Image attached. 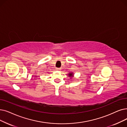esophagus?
I'll use <instances>...</instances> for the list:
<instances>
[{"label": "esophagus", "instance_id": "34e87169", "mask_svg": "<svg viewBox=\"0 0 127 127\" xmlns=\"http://www.w3.org/2000/svg\"><path fill=\"white\" fill-rule=\"evenodd\" d=\"M56 70H58V71H60V70H61V68H56Z\"/></svg>", "mask_w": 127, "mask_h": 127}]
</instances>
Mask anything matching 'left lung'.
<instances>
[{
	"label": "left lung",
	"mask_w": 127,
	"mask_h": 127,
	"mask_svg": "<svg viewBox=\"0 0 127 127\" xmlns=\"http://www.w3.org/2000/svg\"><path fill=\"white\" fill-rule=\"evenodd\" d=\"M74 76V73H73V72L68 73V76L69 77H70V79H71V78H72V77H73Z\"/></svg>",
	"instance_id": "1"
}]
</instances>
